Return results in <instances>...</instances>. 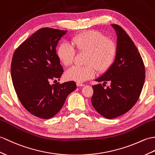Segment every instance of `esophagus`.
I'll list each match as a JSON object with an SVG mask.
<instances>
[{"instance_id": "34e87169", "label": "esophagus", "mask_w": 155, "mask_h": 155, "mask_svg": "<svg viewBox=\"0 0 155 155\" xmlns=\"http://www.w3.org/2000/svg\"><path fill=\"white\" fill-rule=\"evenodd\" d=\"M77 86H84V84L82 83H81V82H77Z\"/></svg>"}]
</instances>
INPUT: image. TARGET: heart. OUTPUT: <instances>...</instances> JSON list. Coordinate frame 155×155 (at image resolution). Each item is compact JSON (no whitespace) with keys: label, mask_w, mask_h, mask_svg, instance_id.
<instances>
[{"label":"heart","mask_w":155,"mask_h":155,"mask_svg":"<svg viewBox=\"0 0 155 155\" xmlns=\"http://www.w3.org/2000/svg\"><path fill=\"white\" fill-rule=\"evenodd\" d=\"M72 47L62 43L57 48V54L64 66L73 63L77 51L86 53L84 67L74 66L68 69L64 77L69 81L84 82L94 77L96 70L102 73L108 70L116 58L117 46L112 39L96 30L79 34L72 39Z\"/></svg>","instance_id":"1"}]
</instances>
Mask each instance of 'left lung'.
Instances as JSON below:
<instances>
[{"instance_id": "8db88e82", "label": "left lung", "mask_w": 155, "mask_h": 155, "mask_svg": "<svg viewBox=\"0 0 155 155\" xmlns=\"http://www.w3.org/2000/svg\"><path fill=\"white\" fill-rule=\"evenodd\" d=\"M117 35V53L112 65L93 85L91 102L104 117L113 119L131 110L139 98L145 78L142 57L130 37L121 26L111 24ZM107 81L110 86L103 88Z\"/></svg>"}]
</instances>
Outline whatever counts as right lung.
Returning <instances> with one entry per match:
<instances>
[{
  "label": "right lung",
  "mask_w": 155,
  "mask_h": 155,
  "mask_svg": "<svg viewBox=\"0 0 155 155\" xmlns=\"http://www.w3.org/2000/svg\"><path fill=\"white\" fill-rule=\"evenodd\" d=\"M67 31L39 29L20 45L12 57L10 69L16 94L25 108L39 118L55 116L77 88L74 81L49 84L63 73L56 47Z\"/></svg>",
  "instance_id": "1"
}]
</instances>
